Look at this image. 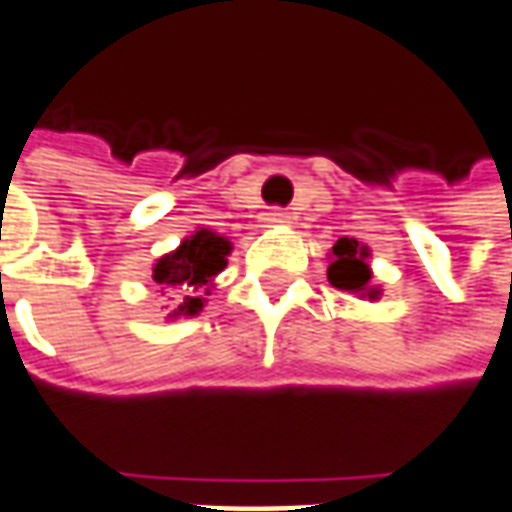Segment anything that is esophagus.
I'll list each match as a JSON object with an SVG mask.
<instances>
[{
  "label": "esophagus",
  "instance_id": "esophagus-1",
  "mask_svg": "<svg viewBox=\"0 0 512 512\" xmlns=\"http://www.w3.org/2000/svg\"><path fill=\"white\" fill-rule=\"evenodd\" d=\"M264 220L270 222V225H287V222H292V217H290V211L273 209V211H267V217H264Z\"/></svg>",
  "mask_w": 512,
  "mask_h": 512
}]
</instances>
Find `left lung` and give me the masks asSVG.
Here are the masks:
<instances>
[{
  "label": "left lung",
  "instance_id": "obj_1",
  "mask_svg": "<svg viewBox=\"0 0 512 512\" xmlns=\"http://www.w3.org/2000/svg\"><path fill=\"white\" fill-rule=\"evenodd\" d=\"M329 276L331 287L337 290L351 292L357 298H368V301H379L382 298V290L379 284H373V270H370V248L362 245L357 239H337V245L331 248L329 253Z\"/></svg>",
  "mask_w": 512,
  "mask_h": 512
}]
</instances>
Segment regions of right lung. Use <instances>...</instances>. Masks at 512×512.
Returning a JSON list of instances; mask_svg holds the SVG:
<instances>
[{"mask_svg": "<svg viewBox=\"0 0 512 512\" xmlns=\"http://www.w3.org/2000/svg\"><path fill=\"white\" fill-rule=\"evenodd\" d=\"M234 245L228 236H220L211 228H197L192 234L181 239L175 250L164 253L153 264V281L161 287V292H178L181 306L172 309L167 317H195L203 312L206 298L214 290V281L225 270L228 256Z\"/></svg>", "mask_w": 512, "mask_h": 512, "instance_id": "1", "label": "right lung"}]
</instances>
